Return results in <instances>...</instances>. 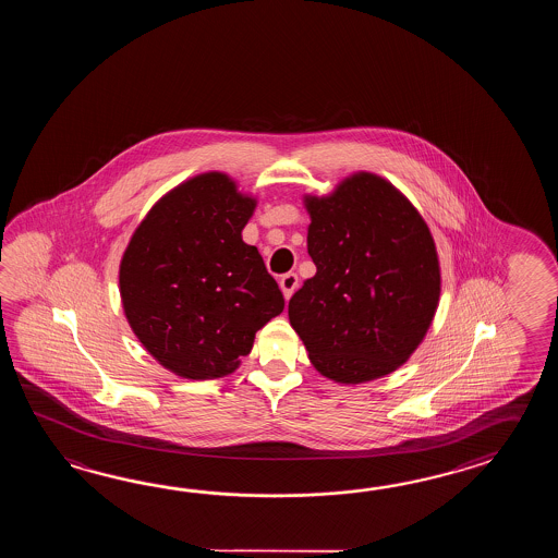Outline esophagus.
<instances>
[{
    "label": "esophagus",
    "mask_w": 558,
    "mask_h": 558,
    "mask_svg": "<svg viewBox=\"0 0 558 558\" xmlns=\"http://www.w3.org/2000/svg\"><path fill=\"white\" fill-rule=\"evenodd\" d=\"M279 284H281L284 299H291V295L295 293L296 287H299V277H296V274H284Z\"/></svg>",
    "instance_id": "obj_1"
}]
</instances>
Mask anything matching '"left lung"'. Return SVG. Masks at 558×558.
<instances>
[{
	"mask_svg": "<svg viewBox=\"0 0 558 558\" xmlns=\"http://www.w3.org/2000/svg\"><path fill=\"white\" fill-rule=\"evenodd\" d=\"M305 205L317 274L289 301L291 327L320 375L347 385L385 377L413 355L439 305L427 223L373 173H355Z\"/></svg>",
	"mask_w": 558,
	"mask_h": 558,
	"instance_id": "obj_1",
	"label": "left lung"
}]
</instances>
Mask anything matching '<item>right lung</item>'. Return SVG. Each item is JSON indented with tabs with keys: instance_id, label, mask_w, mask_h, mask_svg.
<instances>
[{
	"instance_id": "right-lung-1",
	"label": "right lung",
	"mask_w": 558,
	"mask_h": 558,
	"mask_svg": "<svg viewBox=\"0 0 558 558\" xmlns=\"http://www.w3.org/2000/svg\"><path fill=\"white\" fill-rule=\"evenodd\" d=\"M255 199L226 173L169 191L135 229L119 265L125 317L143 347L185 379L226 377L284 307L257 247L243 243Z\"/></svg>"
}]
</instances>
